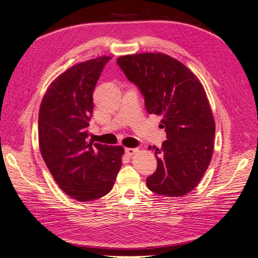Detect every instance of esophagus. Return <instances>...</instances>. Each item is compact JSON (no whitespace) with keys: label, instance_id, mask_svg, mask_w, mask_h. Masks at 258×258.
I'll use <instances>...</instances> for the list:
<instances>
[{"label":"esophagus","instance_id":"34e87169","mask_svg":"<svg viewBox=\"0 0 258 258\" xmlns=\"http://www.w3.org/2000/svg\"><path fill=\"white\" fill-rule=\"evenodd\" d=\"M138 151H139L138 148H124V152H126V154H127L128 156H132V155H135V154H136Z\"/></svg>","mask_w":258,"mask_h":258}]
</instances>
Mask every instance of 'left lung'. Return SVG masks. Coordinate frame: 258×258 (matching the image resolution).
Masks as SVG:
<instances>
[{
    "label": "left lung",
    "mask_w": 258,
    "mask_h": 258,
    "mask_svg": "<svg viewBox=\"0 0 258 258\" xmlns=\"http://www.w3.org/2000/svg\"><path fill=\"white\" fill-rule=\"evenodd\" d=\"M117 64L137 85L146 111L162 116L167 140L148 146L157 170L146 178L150 190L182 197L201 181L214 150L215 122L204 86L182 62L161 52L121 56Z\"/></svg>",
    "instance_id": "1"
}]
</instances>
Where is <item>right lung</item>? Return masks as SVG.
<instances>
[{
    "instance_id": "right-lung-1",
    "label": "right lung",
    "mask_w": 258,
    "mask_h": 258,
    "mask_svg": "<svg viewBox=\"0 0 258 258\" xmlns=\"http://www.w3.org/2000/svg\"><path fill=\"white\" fill-rule=\"evenodd\" d=\"M112 57L75 64L59 75L43 97L38 144L54 181L77 201H92L111 191L121 167L123 147L88 142L92 93Z\"/></svg>"
}]
</instances>
